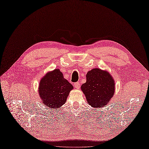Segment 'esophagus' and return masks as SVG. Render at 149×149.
Returning <instances> with one entry per match:
<instances>
[{
  "mask_svg": "<svg viewBox=\"0 0 149 149\" xmlns=\"http://www.w3.org/2000/svg\"><path fill=\"white\" fill-rule=\"evenodd\" d=\"M74 87H75L76 89H79V88H80V84H79V82L75 83L74 84Z\"/></svg>",
  "mask_w": 149,
  "mask_h": 149,
  "instance_id": "1",
  "label": "esophagus"
}]
</instances>
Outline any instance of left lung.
Here are the masks:
<instances>
[{
	"instance_id": "obj_1",
	"label": "left lung",
	"mask_w": 149,
	"mask_h": 149,
	"mask_svg": "<svg viewBox=\"0 0 149 149\" xmlns=\"http://www.w3.org/2000/svg\"><path fill=\"white\" fill-rule=\"evenodd\" d=\"M86 100L94 108L103 107L109 102L115 91L114 80L109 72L94 68L86 74V82L81 86Z\"/></svg>"
}]
</instances>
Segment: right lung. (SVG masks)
Listing matches in <instances>:
<instances>
[{"label": "right lung", "instance_id": "right-lung-1", "mask_svg": "<svg viewBox=\"0 0 149 149\" xmlns=\"http://www.w3.org/2000/svg\"><path fill=\"white\" fill-rule=\"evenodd\" d=\"M73 86L64 78L59 69L48 73L41 79L38 93L44 104L50 109H59L66 102Z\"/></svg>", "mask_w": 149, "mask_h": 149}]
</instances>
